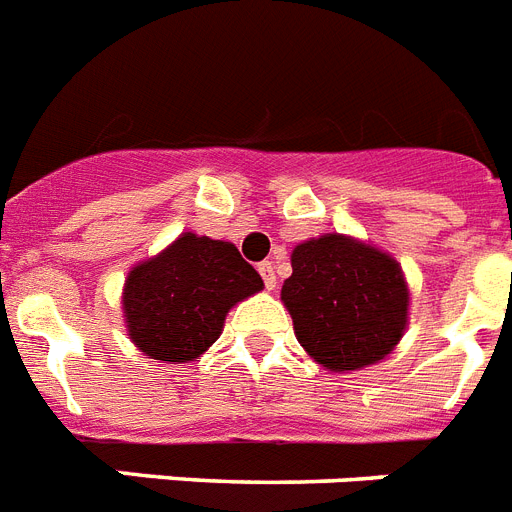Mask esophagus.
Masks as SVG:
<instances>
[{"mask_svg":"<svg viewBox=\"0 0 512 512\" xmlns=\"http://www.w3.org/2000/svg\"><path fill=\"white\" fill-rule=\"evenodd\" d=\"M257 270H260V276H263L265 286H268V289H276V268H273V263H268V260H265V263L257 265Z\"/></svg>","mask_w":512,"mask_h":512,"instance_id":"obj_1","label":"esophagus"}]
</instances>
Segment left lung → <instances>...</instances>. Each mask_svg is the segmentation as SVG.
<instances>
[{
	"instance_id": "8db88e82",
	"label": "left lung",
	"mask_w": 512,
	"mask_h": 512,
	"mask_svg": "<svg viewBox=\"0 0 512 512\" xmlns=\"http://www.w3.org/2000/svg\"><path fill=\"white\" fill-rule=\"evenodd\" d=\"M281 302L317 364L354 372L393 354L409 325L411 291L393 255L333 231L296 244Z\"/></svg>"
}]
</instances>
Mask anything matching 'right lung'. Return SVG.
I'll return each mask as SVG.
<instances>
[{"instance_id": "add662e5", "label": "right lung", "mask_w": 512, "mask_h": 512, "mask_svg": "<svg viewBox=\"0 0 512 512\" xmlns=\"http://www.w3.org/2000/svg\"><path fill=\"white\" fill-rule=\"evenodd\" d=\"M263 291L231 242L184 231L130 268L122 289L127 336L148 359L195 362L218 341L229 309Z\"/></svg>"}]
</instances>
